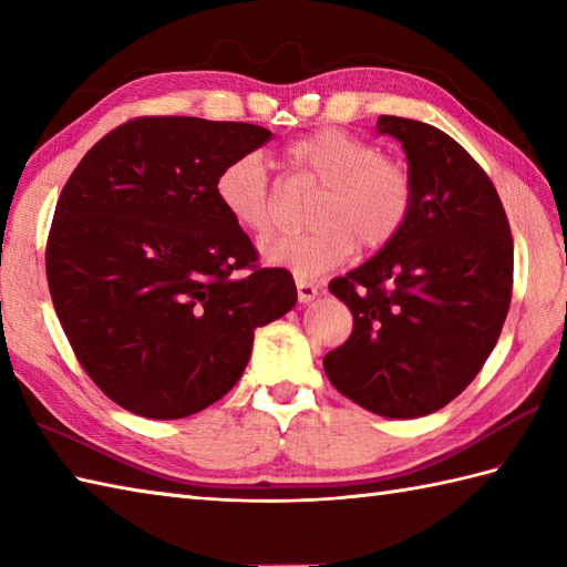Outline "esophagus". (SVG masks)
I'll return each mask as SVG.
<instances>
[{"instance_id":"34e87169","label":"esophagus","mask_w":567,"mask_h":567,"mask_svg":"<svg viewBox=\"0 0 567 567\" xmlns=\"http://www.w3.org/2000/svg\"><path fill=\"white\" fill-rule=\"evenodd\" d=\"M317 295H319L317 285H311V282L302 280V277H297V299H299V302L307 305V302H311V299H317Z\"/></svg>"}]
</instances>
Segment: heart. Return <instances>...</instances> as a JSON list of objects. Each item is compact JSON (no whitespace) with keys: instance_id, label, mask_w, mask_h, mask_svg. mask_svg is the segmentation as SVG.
I'll use <instances>...</instances> for the list:
<instances>
[{"instance_id":"1","label":"heart","mask_w":567,"mask_h":567,"mask_svg":"<svg viewBox=\"0 0 567 567\" xmlns=\"http://www.w3.org/2000/svg\"><path fill=\"white\" fill-rule=\"evenodd\" d=\"M285 161L321 185L309 221L315 228L265 246V258L297 277H317L355 256L358 244L375 252L394 244L414 209L409 167L382 155L375 143L343 128H321L292 141ZM214 195L240 231L268 238L277 224V199L268 167L256 153L238 155L216 175Z\"/></svg>"}]
</instances>
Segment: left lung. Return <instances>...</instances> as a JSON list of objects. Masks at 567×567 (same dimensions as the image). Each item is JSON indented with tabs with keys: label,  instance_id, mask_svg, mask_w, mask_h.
I'll return each instance as SVG.
<instances>
[{
	"label": "left lung",
	"instance_id": "8db88e82",
	"mask_svg": "<svg viewBox=\"0 0 567 567\" xmlns=\"http://www.w3.org/2000/svg\"><path fill=\"white\" fill-rule=\"evenodd\" d=\"M402 143L414 209L400 238L329 290L353 331L323 358L348 400L388 419H416L453 402L495 348L514 282V240L487 173L441 128L380 116Z\"/></svg>",
	"mask_w": 567,
	"mask_h": 567
}]
</instances>
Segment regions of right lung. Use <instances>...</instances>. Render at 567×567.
Returning a JSON list of instances; mask_svg holds the SVG:
<instances>
[{
	"label": "right lung",
	"mask_w": 567,
	"mask_h": 567,
	"mask_svg": "<svg viewBox=\"0 0 567 567\" xmlns=\"http://www.w3.org/2000/svg\"><path fill=\"white\" fill-rule=\"evenodd\" d=\"M244 122L138 116L100 138L60 192L48 290L92 382L146 419H183L234 388L252 333L297 287L262 268L214 195L216 175L270 141Z\"/></svg>",
	"instance_id": "1"
}]
</instances>
